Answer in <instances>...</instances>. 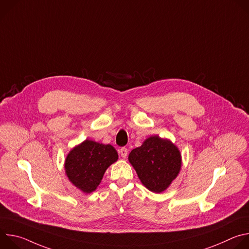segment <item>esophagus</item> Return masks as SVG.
<instances>
[{
  "label": "esophagus",
  "mask_w": 249,
  "mask_h": 249,
  "mask_svg": "<svg viewBox=\"0 0 249 249\" xmlns=\"http://www.w3.org/2000/svg\"><path fill=\"white\" fill-rule=\"evenodd\" d=\"M119 154L121 155V157H122L123 159H126V157H127V155H128V150H127L126 148H121V149L119 150Z\"/></svg>",
  "instance_id": "1"
}]
</instances>
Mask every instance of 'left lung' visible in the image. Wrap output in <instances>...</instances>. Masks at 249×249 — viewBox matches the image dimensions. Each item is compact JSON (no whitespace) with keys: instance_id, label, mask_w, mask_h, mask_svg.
<instances>
[{"instance_id":"8db88e82","label":"left lung","mask_w":249,"mask_h":249,"mask_svg":"<svg viewBox=\"0 0 249 249\" xmlns=\"http://www.w3.org/2000/svg\"><path fill=\"white\" fill-rule=\"evenodd\" d=\"M139 179L155 193L164 191L176 178L181 168L180 152L172 142L152 136L128 158Z\"/></svg>"}]
</instances>
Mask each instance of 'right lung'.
<instances>
[{"instance_id": "add662e5", "label": "right lung", "mask_w": 249, "mask_h": 249, "mask_svg": "<svg viewBox=\"0 0 249 249\" xmlns=\"http://www.w3.org/2000/svg\"><path fill=\"white\" fill-rule=\"evenodd\" d=\"M118 160L111 145H103L91 140L70 151L65 160V170L69 180L84 193L94 191L105 170Z\"/></svg>"}]
</instances>
